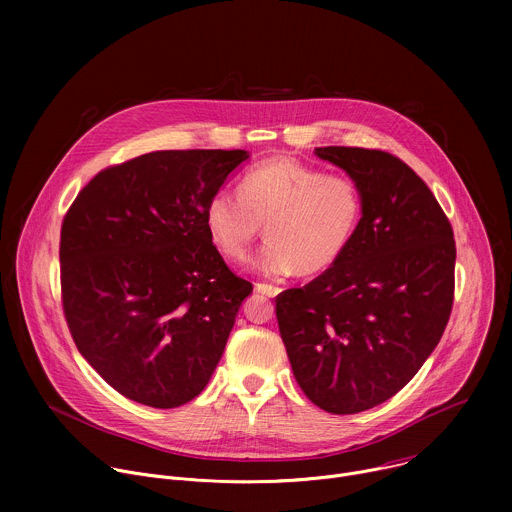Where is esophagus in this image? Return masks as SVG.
<instances>
[{"label": "esophagus", "mask_w": 512, "mask_h": 512, "mask_svg": "<svg viewBox=\"0 0 512 512\" xmlns=\"http://www.w3.org/2000/svg\"><path fill=\"white\" fill-rule=\"evenodd\" d=\"M255 289L259 291V294H263L267 298H275L279 291H281L277 285H271V283H255Z\"/></svg>", "instance_id": "1"}]
</instances>
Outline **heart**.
Here are the masks:
<instances>
[{"label":"heart","mask_w":512,"mask_h":512,"mask_svg":"<svg viewBox=\"0 0 512 512\" xmlns=\"http://www.w3.org/2000/svg\"><path fill=\"white\" fill-rule=\"evenodd\" d=\"M239 190L214 192L204 208V225L227 259L245 261L265 223L269 241L255 263L267 275H318L332 269L362 221L364 200L356 180L294 158L255 166Z\"/></svg>","instance_id":"b5f03b06"}]
</instances>
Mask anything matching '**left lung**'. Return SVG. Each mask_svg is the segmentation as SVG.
<instances>
[{"label":"left lung","instance_id":"obj_1","mask_svg":"<svg viewBox=\"0 0 512 512\" xmlns=\"http://www.w3.org/2000/svg\"><path fill=\"white\" fill-rule=\"evenodd\" d=\"M362 190L360 227L342 259L275 298L279 334L306 397L334 415L399 393L440 342L454 304L456 241L427 184L399 158L316 148Z\"/></svg>","mask_w":512,"mask_h":512}]
</instances>
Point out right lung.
<instances>
[{"label": "right lung", "instance_id": "1", "mask_svg": "<svg viewBox=\"0 0 512 512\" xmlns=\"http://www.w3.org/2000/svg\"><path fill=\"white\" fill-rule=\"evenodd\" d=\"M245 150H166L101 170L60 231L62 310L79 352L156 409L210 381L253 285L212 245L204 208Z\"/></svg>", "mask_w": 512, "mask_h": 512}]
</instances>
